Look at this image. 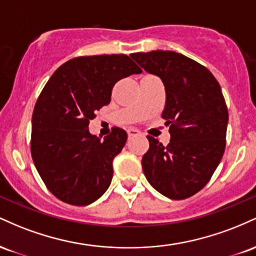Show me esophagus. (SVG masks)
Wrapping results in <instances>:
<instances>
[{
    "instance_id": "obj_1",
    "label": "esophagus",
    "mask_w": 256,
    "mask_h": 256,
    "mask_svg": "<svg viewBox=\"0 0 256 256\" xmlns=\"http://www.w3.org/2000/svg\"><path fill=\"white\" fill-rule=\"evenodd\" d=\"M128 137H134V136H140V131L137 130V128H128Z\"/></svg>"
}]
</instances>
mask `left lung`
Returning <instances> with one entry per match:
<instances>
[{
	"mask_svg": "<svg viewBox=\"0 0 256 256\" xmlns=\"http://www.w3.org/2000/svg\"><path fill=\"white\" fill-rule=\"evenodd\" d=\"M131 58L160 77L166 91L162 118L171 140L164 146L146 136V180L168 198H190L210 182L225 152L228 113L220 85L210 70L179 52L152 50Z\"/></svg>",
	"mask_w": 256,
	"mask_h": 256,
	"instance_id": "left-lung-1",
	"label": "left lung"
}]
</instances>
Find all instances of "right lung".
I'll return each instance as SVG.
<instances>
[{
	"instance_id": "right-lung-1",
	"label": "right lung",
	"mask_w": 256,
	"mask_h": 256,
	"mask_svg": "<svg viewBox=\"0 0 256 256\" xmlns=\"http://www.w3.org/2000/svg\"><path fill=\"white\" fill-rule=\"evenodd\" d=\"M142 73L128 55H94L61 64L43 88L32 114L31 155L52 195L86 206L104 195L113 177V158L128 134L113 128L104 140L89 132L96 112L110 102L120 79Z\"/></svg>"
}]
</instances>
